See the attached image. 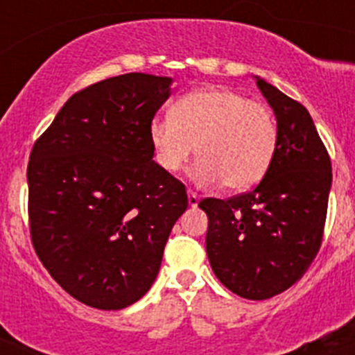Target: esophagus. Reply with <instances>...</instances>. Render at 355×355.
<instances>
[{
    "label": "esophagus",
    "mask_w": 355,
    "mask_h": 355,
    "mask_svg": "<svg viewBox=\"0 0 355 355\" xmlns=\"http://www.w3.org/2000/svg\"><path fill=\"white\" fill-rule=\"evenodd\" d=\"M188 205L192 206V208H196L199 205V196L196 192H192V190H188Z\"/></svg>",
    "instance_id": "34e87169"
}]
</instances>
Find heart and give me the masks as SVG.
Instances as JSON below:
<instances>
[{
  "label": "heart",
  "instance_id": "heart-1",
  "mask_svg": "<svg viewBox=\"0 0 355 355\" xmlns=\"http://www.w3.org/2000/svg\"><path fill=\"white\" fill-rule=\"evenodd\" d=\"M149 140L156 163L168 174L187 165L196 146V183L243 192L270 167L279 130L265 103L227 87H205L180 97L171 117L150 122Z\"/></svg>",
  "mask_w": 355,
  "mask_h": 355
}]
</instances>
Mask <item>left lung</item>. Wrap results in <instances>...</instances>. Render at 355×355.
<instances>
[{"label": "left lung", "instance_id": "obj_1", "mask_svg": "<svg viewBox=\"0 0 355 355\" xmlns=\"http://www.w3.org/2000/svg\"><path fill=\"white\" fill-rule=\"evenodd\" d=\"M274 108L279 140L270 167L252 190L206 197V252L222 284L243 299L265 300L293 286L324 240L331 158L307 110L256 78Z\"/></svg>", "mask_w": 355, "mask_h": 355}]
</instances>
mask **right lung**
Wrapping results in <instances>:
<instances>
[{"mask_svg":"<svg viewBox=\"0 0 355 355\" xmlns=\"http://www.w3.org/2000/svg\"><path fill=\"white\" fill-rule=\"evenodd\" d=\"M171 78L128 72L67 99L28 162L37 256L71 297L122 309L155 283L187 188L153 162L149 126Z\"/></svg>","mask_w":355,"mask_h":355,"instance_id":"add662e5","label":"right lung"}]
</instances>
